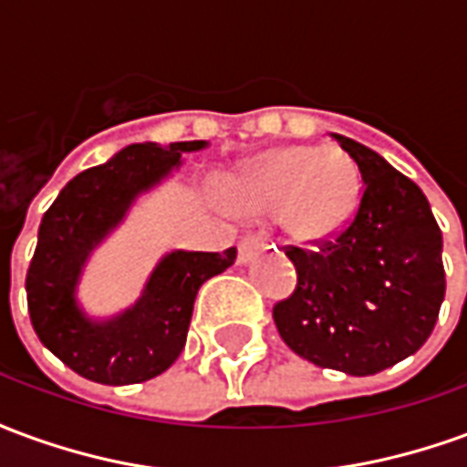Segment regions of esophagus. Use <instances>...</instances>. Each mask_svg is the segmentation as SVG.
I'll return each mask as SVG.
<instances>
[{"instance_id": "1", "label": "esophagus", "mask_w": 467, "mask_h": 467, "mask_svg": "<svg viewBox=\"0 0 467 467\" xmlns=\"http://www.w3.org/2000/svg\"><path fill=\"white\" fill-rule=\"evenodd\" d=\"M265 243H267L265 233L244 234L243 240H240V263H250L254 254L260 253V250H265Z\"/></svg>"}]
</instances>
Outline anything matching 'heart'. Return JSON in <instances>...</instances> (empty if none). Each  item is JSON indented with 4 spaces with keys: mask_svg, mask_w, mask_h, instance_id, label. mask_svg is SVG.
I'll return each mask as SVG.
<instances>
[{
    "mask_svg": "<svg viewBox=\"0 0 467 467\" xmlns=\"http://www.w3.org/2000/svg\"><path fill=\"white\" fill-rule=\"evenodd\" d=\"M360 170L343 150L290 147L230 184V197L253 213H283L303 240H323L350 223L360 202Z\"/></svg>",
    "mask_w": 467,
    "mask_h": 467,
    "instance_id": "obj_1",
    "label": "heart"
}]
</instances>
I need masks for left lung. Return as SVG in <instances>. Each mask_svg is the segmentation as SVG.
Instances as JSON below:
<instances>
[{
    "instance_id": "1",
    "label": "left lung",
    "mask_w": 467,
    "mask_h": 467,
    "mask_svg": "<svg viewBox=\"0 0 467 467\" xmlns=\"http://www.w3.org/2000/svg\"><path fill=\"white\" fill-rule=\"evenodd\" d=\"M333 137L360 170V204L335 237L285 250L297 285L273 317L300 358L365 378L431 337L445 297L442 233L418 184L370 147Z\"/></svg>"
}]
</instances>
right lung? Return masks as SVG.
<instances>
[{
  "label": "right lung",
  "instance_id": "1",
  "mask_svg": "<svg viewBox=\"0 0 467 467\" xmlns=\"http://www.w3.org/2000/svg\"><path fill=\"white\" fill-rule=\"evenodd\" d=\"M204 140L130 144L99 167L65 184L39 224L26 270V305L36 337L67 368L102 385H132L157 378L187 340L197 290L224 273L237 257L224 253L164 254L144 285L142 297L109 320H92L77 305V283L87 257L122 223L132 202L182 164L184 152Z\"/></svg>",
  "mask_w": 467,
  "mask_h": 467
}]
</instances>
